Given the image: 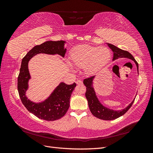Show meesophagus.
<instances>
[{"label": "esophagus", "mask_w": 153, "mask_h": 153, "mask_svg": "<svg viewBox=\"0 0 153 153\" xmlns=\"http://www.w3.org/2000/svg\"><path fill=\"white\" fill-rule=\"evenodd\" d=\"M76 84H77V85H82V84H83V82H82V80H77V81L76 82Z\"/></svg>", "instance_id": "34e87169"}]
</instances>
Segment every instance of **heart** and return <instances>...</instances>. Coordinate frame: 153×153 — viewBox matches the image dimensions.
<instances>
[{
	"mask_svg": "<svg viewBox=\"0 0 153 153\" xmlns=\"http://www.w3.org/2000/svg\"><path fill=\"white\" fill-rule=\"evenodd\" d=\"M110 50L105 47H94L83 45L74 48L71 52L70 59L74 66L83 68L87 75H92L105 66L110 61ZM69 66L72 68L71 64Z\"/></svg>",
	"mask_w": 153,
	"mask_h": 153,
	"instance_id": "b5f03b06",
	"label": "heart"
}]
</instances>
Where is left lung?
Returning <instances> with one entry per match:
<instances>
[{"label": "left lung", "mask_w": 153, "mask_h": 153, "mask_svg": "<svg viewBox=\"0 0 153 153\" xmlns=\"http://www.w3.org/2000/svg\"><path fill=\"white\" fill-rule=\"evenodd\" d=\"M108 47L112 49V52H114L113 61L119 58L123 57L131 59L132 61L135 62L137 68V71L138 73V64L137 62L135 61V58L133 57V56L130 53L127 52L126 50L120 49L113 45L108 44ZM94 78V76H93L85 78V79L84 80V84L86 87L85 97L88 101V105H89V109L92 114L94 116L102 120L110 121V120H114L122 116V115H123L129 108H130L134 102V100L127 106L126 108H125L122 110L118 111L110 110L109 108L105 107L104 106L101 105L99 101L98 98L96 97L93 87H92V80H93Z\"/></svg>", "instance_id": "8db88e82"}]
</instances>
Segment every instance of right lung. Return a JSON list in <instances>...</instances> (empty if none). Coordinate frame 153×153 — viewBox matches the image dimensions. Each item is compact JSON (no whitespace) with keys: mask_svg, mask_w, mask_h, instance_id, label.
Instances as JSON below:
<instances>
[{"mask_svg":"<svg viewBox=\"0 0 153 153\" xmlns=\"http://www.w3.org/2000/svg\"><path fill=\"white\" fill-rule=\"evenodd\" d=\"M65 41H46L40 45H36L26 54L22 61L20 73L18 77V91L22 102L32 114L41 119L53 121L62 118L69 107V101L75 83L68 85L61 82L54 90L48 99L43 102L36 103L30 101L25 96L28 89V82L30 78L28 69L29 60L38 53L59 54L62 57L65 55L66 49L64 45Z\"/></svg>","mask_w":153,"mask_h":153,"instance_id":"right-lung-1","label":"right lung"}]
</instances>
